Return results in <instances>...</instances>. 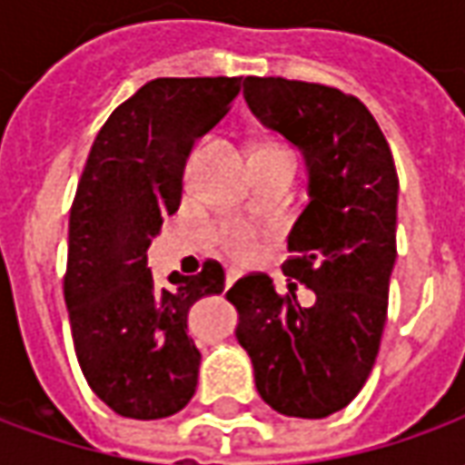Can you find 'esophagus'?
Segmentation results:
<instances>
[{"mask_svg":"<svg viewBox=\"0 0 465 465\" xmlns=\"http://www.w3.org/2000/svg\"><path fill=\"white\" fill-rule=\"evenodd\" d=\"M238 271H232V268H230V271H227V275H225V286L230 288L232 286V283H235V281H238Z\"/></svg>","mask_w":465,"mask_h":465,"instance_id":"esophagus-1","label":"esophagus"}]
</instances>
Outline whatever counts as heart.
Instances as JSON below:
<instances>
[{
	"instance_id": "1",
	"label": "heart",
	"mask_w": 465,
	"mask_h": 465,
	"mask_svg": "<svg viewBox=\"0 0 465 465\" xmlns=\"http://www.w3.org/2000/svg\"><path fill=\"white\" fill-rule=\"evenodd\" d=\"M217 245L235 261H248L258 251V227L251 223H227L217 232Z\"/></svg>"
}]
</instances>
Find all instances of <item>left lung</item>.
I'll return each mask as SVG.
<instances>
[{"instance_id": "left-lung-1", "label": "left lung", "mask_w": 465, "mask_h": 465, "mask_svg": "<svg viewBox=\"0 0 465 465\" xmlns=\"http://www.w3.org/2000/svg\"><path fill=\"white\" fill-rule=\"evenodd\" d=\"M242 95L265 129L306 159L309 204L288 232L283 273L316 293L303 309L296 283L278 293L265 273L227 291L238 309L261 398L281 415L319 420L347 408L372 372L395 265L398 172L385 134L360 98L286 78H245Z\"/></svg>"}]
</instances>
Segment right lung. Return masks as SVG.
<instances>
[{
    "label": "right lung",
    "instance_id": "right-lung-1",
    "mask_svg": "<svg viewBox=\"0 0 465 465\" xmlns=\"http://www.w3.org/2000/svg\"><path fill=\"white\" fill-rule=\"evenodd\" d=\"M242 78H156L118 105L93 141L67 227L65 306L78 364L108 408L159 420L197 390L200 349L187 313L223 293L225 271L153 286L146 251L164 214L177 213L194 141L220 124Z\"/></svg>",
    "mask_w": 465,
    "mask_h": 465
}]
</instances>
